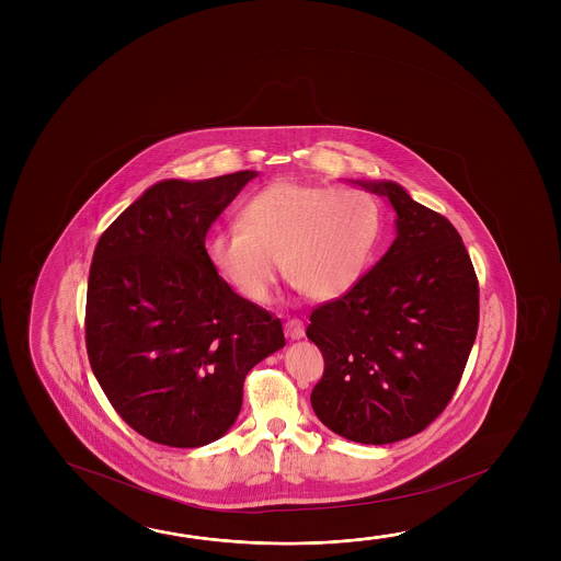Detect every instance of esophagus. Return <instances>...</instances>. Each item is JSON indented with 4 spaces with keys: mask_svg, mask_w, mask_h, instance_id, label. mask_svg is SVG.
<instances>
[{
    "mask_svg": "<svg viewBox=\"0 0 561 561\" xmlns=\"http://www.w3.org/2000/svg\"><path fill=\"white\" fill-rule=\"evenodd\" d=\"M284 329L287 339L299 340L305 336L304 322L299 321V319H289V321L285 322Z\"/></svg>",
    "mask_w": 561,
    "mask_h": 561,
    "instance_id": "34e87169",
    "label": "esophagus"
}]
</instances>
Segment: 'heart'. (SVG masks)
Listing matches in <instances>:
<instances>
[{"instance_id":"obj_1","label":"heart","mask_w":561,"mask_h":561,"mask_svg":"<svg viewBox=\"0 0 561 561\" xmlns=\"http://www.w3.org/2000/svg\"><path fill=\"white\" fill-rule=\"evenodd\" d=\"M379 230L381 213L369 193L282 180L242 205L239 225L213 232L207 256L250 304H266L279 262L305 295L329 301L358 284Z\"/></svg>"}]
</instances>
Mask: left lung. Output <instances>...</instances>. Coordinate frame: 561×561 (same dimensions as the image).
Instances as JSON below:
<instances>
[{"label": "left lung", "instance_id": "8db88e82", "mask_svg": "<svg viewBox=\"0 0 561 561\" xmlns=\"http://www.w3.org/2000/svg\"><path fill=\"white\" fill-rule=\"evenodd\" d=\"M397 213L393 244L336 301L311 312L324 358L311 393L327 428L359 444L404 440L446 409L479 322V285L458 230L396 182H354Z\"/></svg>", "mask_w": 561, "mask_h": 561}]
</instances>
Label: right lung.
I'll list each match as a JSON object with an SVG mask.
<instances>
[{
    "instance_id": "1",
    "label": "right lung",
    "mask_w": 561,
    "mask_h": 561,
    "mask_svg": "<svg viewBox=\"0 0 561 561\" xmlns=\"http://www.w3.org/2000/svg\"><path fill=\"white\" fill-rule=\"evenodd\" d=\"M256 175L162 180L95 247L88 358L113 409L148 440H219L239 416L247 374L285 346L279 319L234 294L205 250L209 227Z\"/></svg>"
}]
</instances>
